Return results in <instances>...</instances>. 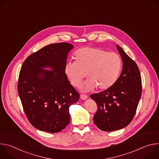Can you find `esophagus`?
Returning a JSON list of instances; mask_svg holds the SVG:
<instances>
[{
    "label": "esophagus",
    "instance_id": "1",
    "mask_svg": "<svg viewBox=\"0 0 159 159\" xmlns=\"http://www.w3.org/2000/svg\"><path fill=\"white\" fill-rule=\"evenodd\" d=\"M87 96H86V95H84V94H80V98H81V99H82V100H86L87 99Z\"/></svg>",
    "mask_w": 159,
    "mask_h": 159
}]
</instances>
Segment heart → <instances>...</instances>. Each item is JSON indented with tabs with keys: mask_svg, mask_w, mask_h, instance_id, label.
<instances>
[{
	"mask_svg": "<svg viewBox=\"0 0 159 159\" xmlns=\"http://www.w3.org/2000/svg\"><path fill=\"white\" fill-rule=\"evenodd\" d=\"M75 61H68L64 72L74 87H79L86 77L89 79L82 86L83 92H87L98 87L106 90L113 85L118 79L122 60L116 53L108 52L99 48L86 47L74 53Z\"/></svg>",
	"mask_w": 159,
	"mask_h": 159,
	"instance_id": "1",
	"label": "heart"
}]
</instances>
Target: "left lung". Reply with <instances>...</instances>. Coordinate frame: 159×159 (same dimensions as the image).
Instances as JSON below:
<instances>
[{"instance_id": "obj_1", "label": "left lung", "mask_w": 159, "mask_h": 159, "mask_svg": "<svg viewBox=\"0 0 159 159\" xmlns=\"http://www.w3.org/2000/svg\"><path fill=\"white\" fill-rule=\"evenodd\" d=\"M116 47L123 61L121 75L110 88L90 96L98 104L94 123L104 131L120 129L128 125L142 95V79L137 65L120 47Z\"/></svg>"}]
</instances>
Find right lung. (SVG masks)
Listing matches in <instances>:
<instances>
[{
	"label": "right lung",
	"instance_id": "add662e5",
	"mask_svg": "<svg viewBox=\"0 0 159 159\" xmlns=\"http://www.w3.org/2000/svg\"><path fill=\"white\" fill-rule=\"evenodd\" d=\"M73 48L67 43L47 45L30 55L21 66L18 94L29 121L39 130L58 133L70 122L69 107L79 99L64 72Z\"/></svg>",
	"mask_w": 159,
	"mask_h": 159
}]
</instances>
